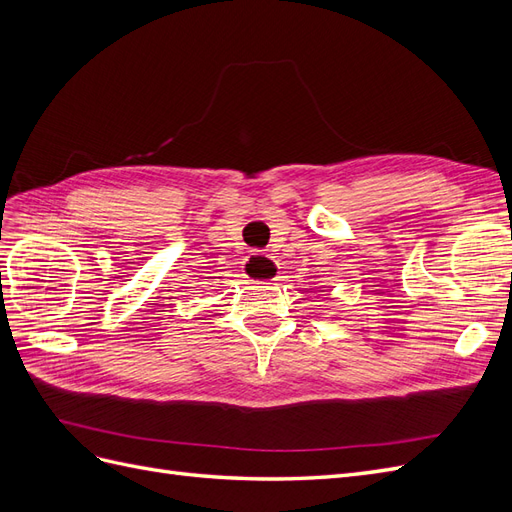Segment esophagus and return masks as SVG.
I'll list each match as a JSON object with an SVG mask.
<instances>
[{
    "instance_id": "obj_1",
    "label": "esophagus",
    "mask_w": 512,
    "mask_h": 512,
    "mask_svg": "<svg viewBox=\"0 0 512 512\" xmlns=\"http://www.w3.org/2000/svg\"><path fill=\"white\" fill-rule=\"evenodd\" d=\"M245 275L254 282H275L277 280V262L273 256L254 252L245 260Z\"/></svg>"
}]
</instances>
